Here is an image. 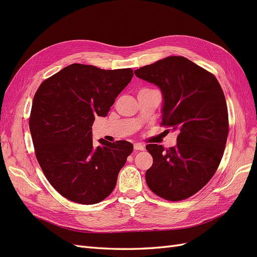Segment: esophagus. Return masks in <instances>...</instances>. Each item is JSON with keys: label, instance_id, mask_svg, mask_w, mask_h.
I'll list each match as a JSON object with an SVG mask.
<instances>
[{"label": "esophagus", "instance_id": "1", "mask_svg": "<svg viewBox=\"0 0 257 257\" xmlns=\"http://www.w3.org/2000/svg\"><path fill=\"white\" fill-rule=\"evenodd\" d=\"M134 150L135 151H144L145 150V146L142 144H135L134 145Z\"/></svg>", "mask_w": 257, "mask_h": 257}]
</instances>
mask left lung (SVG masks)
Returning a JSON list of instances; mask_svg holds the SVG:
<instances>
[{
  "label": "left lung",
  "mask_w": 257,
  "mask_h": 257,
  "mask_svg": "<svg viewBox=\"0 0 257 257\" xmlns=\"http://www.w3.org/2000/svg\"><path fill=\"white\" fill-rule=\"evenodd\" d=\"M136 77L162 92V122L178 132L175 147L150 144L146 182L158 196L182 200L197 193L220 165L228 135V112L215 77L183 57L136 69Z\"/></svg>",
  "instance_id": "left-lung-1"
}]
</instances>
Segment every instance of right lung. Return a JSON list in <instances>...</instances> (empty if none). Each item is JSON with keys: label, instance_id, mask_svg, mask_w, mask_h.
Instances as JSON below:
<instances>
[{"label": "right lung", "instance_id": "obj_1", "mask_svg": "<svg viewBox=\"0 0 257 257\" xmlns=\"http://www.w3.org/2000/svg\"><path fill=\"white\" fill-rule=\"evenodd\" d=\"M132 77L131 68L72 64L37 89L29 121L36 159L65 198L93 205L113 191L133 145L99 139L95 147L92 125L95 116L107 115Z\"/></svg>", "mask_w": 257, "mask_h": 257}]
</instances>
